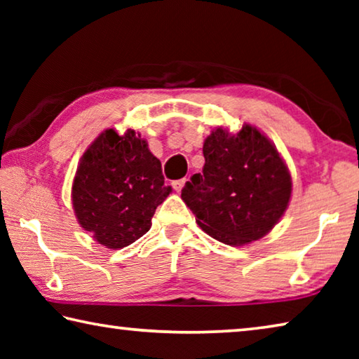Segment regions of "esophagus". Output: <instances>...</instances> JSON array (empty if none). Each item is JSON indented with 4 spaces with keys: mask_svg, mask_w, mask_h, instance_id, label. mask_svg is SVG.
<instances>
[{
    "mask_svg": "<svg viewBox=\"0 0 359 359\" xmlns=\"http://www.w3.org/2000/svg\"><path fill=\"white\" fill-rule=\"evenodd\" d=\"M185 182H187V179H180V180H174L172 182V188H174V190L175 191H180L182 190V188H184V185H185Z\"/></svg>",
    "mask_w": 359,
    "mask_h": 359,
    "instance_id": "obj_1",
    "label": "esophagus"
}]
</instances>
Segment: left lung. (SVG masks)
Instances as JSON below:
<instances>
[{"instance_id":"8db88e82","label":"left lung","mask_w":359,"mask_h":359,"mask_svg":"<svg viewBox=\"0 0 359 359\" xmlns=\"http://www.w3.org/2000/svg\"><path fill=\"white\" fill-rule=\"evenodd\" d=\"M203 154V174L191 175L182 188L199 226L234 247L263 238L291 196V175L274 144L250 125L238 135L217 128L204 141Z\"/></svg>"}]
</instances>
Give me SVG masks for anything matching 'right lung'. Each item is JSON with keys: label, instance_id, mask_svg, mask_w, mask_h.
<instances>
[{"label": "right lung", "instance_id": "right-lung-1", "mask_svg": "<svg viewBox=\"0 0 359 359\" xmlns=\"http://www.w3.org/2000/svg\"><path fill=\"white\" fill-rule=\"evenodd\" d=\"M172 191L161 163L141 135L106 130L81 158L72 208L81 226L107 248H123L147 233L155 210Z\"/></svg>", "mask_w": 359, "mask_h": 359}]
</instances>
